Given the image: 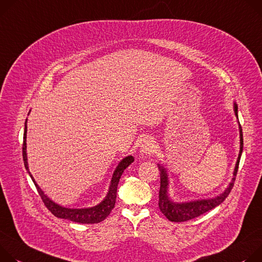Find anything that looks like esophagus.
Returning a JSON list of instances; mask_svg holds the SVG:
<instances>
[{
	"instance_id": "1",
	"label": "esophagus",
	"mask_w": 262,
	"mask_h": 262,
	"mask_svg": "<svg viewBox=\"0 0 262 262\" xmlns=\"http://www.w3.org/2000/svg\"><path fill=\"white\" fill-rule=\"evenodd\" d=\"M156 151V144L152 138L144 139L140 146V153L141 154H151Z\"/></svg>"
}]
</instances>
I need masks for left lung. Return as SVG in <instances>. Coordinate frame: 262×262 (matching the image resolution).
I'll return each instance as SVG.
<instances>
[{"label": "left lung", "instance_id": "1", "mask_svg": "<svg viewBox=\"0 0 262 262\" xmlns=\"http://www.w3.org/2000/svg\"><path fill=\"white\" fill-rule=\"evenodd\" d=\"M234 112L236 118L238 119L237 115V105L234 103ZM239 125V124H238ZM239 137H241V149L238 158L235 164V168L233 171V178L230 182L229 186L222 192L220 195H216L211 199H204V200H196V201H190V202H183V203H176L172 200H170L167 189H168V178L166 168H164L161 164H158V168L160 170V190H159V209L160 211L168 219L170 222H186L189 220H192L194 217L200 216L201 214L205 213L214 207L219 206L220 204L225 201V199L229 195L232 187L234 185L235 177L238 170L239 160L243 153V147H244V138H243V129L239 125Z\"/></svg>", "mask_w": 262, "mask_h": 262}]
</instances>
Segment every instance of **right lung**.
Segmentation results:
<instances>
[{"label":"right lung","instance_id":"add662e5","mask_svg":"<svg viewBox=\"0 0 262 262\" xmlns=\"http://www.w3.org/2000/svg\"><path fill=\"white\" fill-rule=\"evenodd\" d=\"M27 138V120L25 122V132H24V142H23V159H24V164L25 167L27 169V171L30 175L32 181L35 184V187L37 188V191L42 200V202L45 203L46 207L56 216V217H60V219H64V220H70L72 222L75 223H80V224H97L100 223L102 221H104L109 213L111 212V210L113 209L114 205H115V200H116V190H118V184L120 181V178L122 176V173L124 172V170L134 161L133 156H127L125 157L120 163L119 165L116 166L113 175H112V179H111V183L109 186V190L107 195L105 196V199L100 203V204L94 206V207H90V208H81V209H73V208H67V207H62L60 205L56 204L55 202H53L48 195L45 194V192L41 190V188L37 185V183L35 182L33 176L31 175L30 170H29L28 167V161H27V142L26 139Z\"/></svg>","mask_w":262,"mask_h":262}]
</instances>
